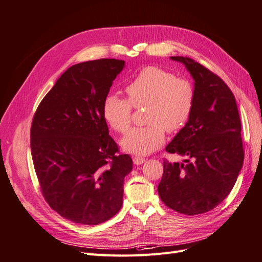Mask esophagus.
Instances as JSON below:
<instances>
[{
	"label": "esophagus",
	"instance_id": "1",
	"mask_svg": "<svg viewBox=\"0 0 262 262\" xmlns=\"http://www.w3.org/2000/svg\"><path fill=\"white\" fill-rule=\"evenodd\" d=\"M133 162L135 165H142V164L145 162V159L142 156H135L133 157Z\"/></svg>",
	"mask_w": 262,
	"mask_h": 262
}]
</instances>
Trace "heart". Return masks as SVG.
<instances>
[{"instance_id":"1","label":"heart","mask_w":262,"mask_h":262,"mask_svg":"<svg viewBox=\"0 0 262 262\" xmlns=\"http://www.w3.org/2000/svg\"><path fill=\"white\" fill-rule=\"evenodd\" d=\"M128 100L111 94L102 102L103 118L114 130L125 133L129 128L133 107H147L145 121L148 125L130 129L120 141L125 151L148 154L165 141V130L180 132L190 119L194 106L193 84L160 67L149 66L126 86Z\"/></svg>"}]
</instances>
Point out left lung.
<instances>
[{
	"mask_svg": "<svg viewBox=\"0 0 262 262\" xmlns=\"http://www.w3.org/2000/svg\"><path fill=\"white\" fill-rule=\"evenodd\" d=\"M171 59L190 71L195 97L190 119L165 148L185 160H164L157 191L169 209L202 214L229 195L241 171L245 151L240 116L234 95L220 77L191 58Z\"/></svg>",
	"mask_w": 262,
	"mask_h": 262,
	"instance_id": "1",
	"label": "left lung"
}]
</instances>
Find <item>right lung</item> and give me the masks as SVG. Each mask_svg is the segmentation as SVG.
<instances>
[{
    "label": "right lung",
    "instance_id": "right-lung-1",
    "mask_svg": "<svg viewBox=\"0 0 262 262\" xmlns=\"http://www.w3.org/2000/svg\"><path fill=\"white\" fill-rule=\"evenodd\" d=\"M124 66L99 59L70 67L33 116L31 154L42 195L71 222L96 226L123 204L133 161L109 136L102 102Z\"/></svg>",
    "mask_w": 262,
    "mask_h": 262
}]
</instances>
